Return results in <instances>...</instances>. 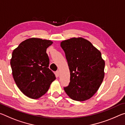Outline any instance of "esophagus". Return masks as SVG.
<instances>
[{
  "mask_svg": "<svg viewBox=\"0 0 125 125\" xmlns=\"http://www.w3.org/2000/svg\"><path fill=\"white\" fill-rule=\"evenodd\" d=\"M59 75H60V72H59L58 71H56V77H58Z\"/></svg>",
  "mask_w": 125,
  "mask_h": 125,
  "instance_id": "obj_1",
  "label": "esophagus"
}]
</instances>
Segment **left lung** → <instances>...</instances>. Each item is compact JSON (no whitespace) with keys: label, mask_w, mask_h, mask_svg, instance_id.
I'll use <instances>...</instances> for the list:
<instances>
[{"label":"left lung","mask_w":125,"mask_h":125,"mask_svg":"<svg viewBox=\"0 0 125 125\" xmlns=\"http://www.w3.org/2000/svg\"><path fill=\"white\" fill-rule=\"evenodd\" d=\"M64 51L70 71V82L64 87L74 100L83 101L94 95L104 77L105 62L101 52L91 42L82 37L63 41Z\"/></svg>","instance_id":"obj_1"}]
</instances>
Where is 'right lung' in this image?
<instances>
[{
	"label": "right lung",
	"mask_w": 125,
	"mask_h": 125,
	"mask_svg": "<svg viewBox=\"0 0 125 125\" xmlns=\"http://www.w3.org/2000/svg\"><path fill=\"white\" fill-rule=\"evenodd\" d=\"M50 40L31 38L22 42L12 52L10 64L18 87L25 95L38 99L47 92L56 79L49 69L50 60L46 49Z\"/></svg>",
	"instance_id": "1"
}]
</instances>
